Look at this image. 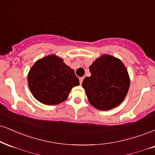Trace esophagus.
Returning a JSON list of instances; mask_svg holds the SVG:
<instances>
[{
  "instance_id": "obj_1",
  "label": "esophagus",
  "mask_w": 155,
  "mask_h": 155,
  "mask_svg": "<svg viewBox=\"0 0 155 155\" xmlns=\"http://www.w3.org/2000/svg\"><path fill=\"white\" fill-rule=\"evenodd\" d=\"M83 79H84V78L83 77H82V78H79V80H80V84H82V83H83Z\"/></svg>"
}]
</instances>
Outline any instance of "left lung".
Wrapping results in <instances>:
<instances>
[{"instance_id":"8db88e82","label":"left lung","mask_w":155,"mask_h":155,"mask_svg":"<svg viewBox=\"0 0 155 155\" xmlns=\"http://www.w3.org/2000/svg\"><path fill=\"white\" fill-rule=\"evenodd\" d=\"M91 75L83 80L89 103L98 110H108L118 106L127 96L130 78L122 61L103 54L89 67Z\"/></svg>"}]
</instances>
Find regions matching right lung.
Here are the masks:
<instances>
[{
  "instance_id": "right-lung-1",
  "label": "right lung",
  "mask_w": 155,
  "mask_h": 155,
  "mask_svg": "<svg viewBox=\"0 0 155 155\" xmlns=\"http://www.w3.org/2000/svg\"><path fill=\"white\" fill-rule=\"evenodd\" d=\"M27 79L34 98L49 106L65 101L72 87L80 85L74 70L55 54L38 60L30 69Z\"/></svg>"
}]
</instances>
